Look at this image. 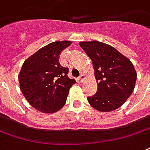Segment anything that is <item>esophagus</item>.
Returning <instances> with one entry per match:
<instances>
[{
    "mask_svg": "<svg viewBox=\"0 0 150 150\" xmlns=\"http://www.w3.org/2000/svg\"><path fill=\"white\" fill-rule=\"evenodd\" d=\"M84 79H85V76H84L83 75H80V76L79 77V80L82 83V82H83Z\"/></svg>",
    "mask_w": 150,
    "mask_h": 150,
    "instance_id": "1",
    "label": "esophagus"
}]
</instances>
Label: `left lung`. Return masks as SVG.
<instances>
[{"label": "left lung", "instance_id": "obj_1", "mask_svg": "<svg viewBox=\"0 0 150 150\" xmlns=\"http://www.w3.org/2000/svg\"><path fill=\"white\" fill-rule=\"evenodd\" d=\"M91 59L98 91L87 97L90 105L101 112L120 107L134 91L137 73L131 61L115 47L97 40L79 43Z\"/></svg>", "mask_w": 150, "mask_h": 150}]
</instances>
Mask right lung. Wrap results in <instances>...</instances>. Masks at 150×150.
Instances as JSON below:
<instances>
[{
	"mask_svg": "<svg viewBox=\"0 0 150 150\" xmlns=\"http://www.w3.org/2000/svg\"><path fill=\"white\" fill-rule=\"evenodd\" d=\"M71 41H55L38 50L24 61L18 79L21 91L32 106L52 114L65 105L75 79L67 76L68 68L59 62L61 52Z\"/></svg>",
	"mask_w": 150,
	"mask_h": 150,
	"instance_id": "obj_1",
	"label": "right lung"
}]
</instances>
